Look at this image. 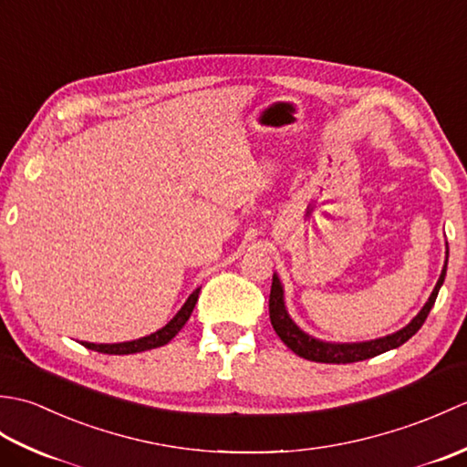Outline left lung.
<instances>
[{"instance_id":"1","label":"left lung","mask_w":467,"mask_h":467,"mask_svg":"<svg viewBox=\"0 0 467 467\" xmlns=\"http://www.w3.org/2000/svg\"><path fill=\"white\" fill-rule=\"evenodd\" d=\"M445 246H448V243H445ZM448 254H450V251L445 249V266L440 275L438 285H435V289L430 295L428 303H425L423 309L413 317V321L410 325H405L403 329L395 331L391 335H385V337H379V339L365 341V343H329V341L315 339L313 335L301 331L299 327H296V323L291 319V315L286 313L285 291H283V285L279 281V275H273L271 296H269V315H271L273 329L295 355L303 357V359H306V361H317V363H337V365L355 363V361L371 359V357L385 353V351L398 349L400 345L410 341L411 337L421 329L425 319H428L431 306H433L435 299H438V293L445 281V271H448Z\"/></svg>"}]
</instances>
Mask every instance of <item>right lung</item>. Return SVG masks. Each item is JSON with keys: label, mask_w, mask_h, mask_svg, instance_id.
Listing matches in <instances>:
<instances>
[{"label": "right lung", "mask_w": 467, "mask_h": 467, "mask_svg": "<svg viewBox=\"0 0 467 467\" xmlns=\"http://www.w3.org/2000/svg\"><path fill=\"white\" fill-rule=\"evenodd\" d=\"M198 293H201V289H196L191 296H188L186 303L182 305V309L172 317L171 323L164 325L161 331H156V333L148 335V337H142V339L126 341V343H112V345H108V343L106 345L104 343L96 345V343L82 341V345L86 347V349L106 353V355H130V353H140V351H148V349H154V347H162L166 343H171L176 337V333L186 325V321L191 319V315L194 311V305L198 301Z\"/></svg>", "instance_id": "right-lung-1"}]
</instances>
